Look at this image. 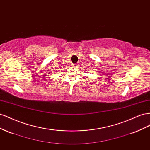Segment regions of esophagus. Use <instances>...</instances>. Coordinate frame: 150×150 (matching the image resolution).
<instances>
[{"label": "esophagus", "mask_w": 150, "mask_h": 150, "mask_svg": "<svg viewBox=\"0 0 150 150\" xmlns=\"http://www.w3.org/2000/svg\"><path fill=\"white\" fill-rule=\"evenodd\" d=\"M72 66H73L74 67H77V66H78V64H74L72 65Z\"/></svg>", "instance_id": "esophagus-1"}]
</instances>
